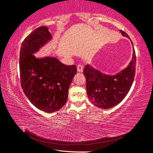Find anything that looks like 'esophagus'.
<instances>
[{"instance_id":"esophagus-1","label":"esophagus","mask_w":153,"mask_h":153,"mask_svg":"<svg viewBox=\"0 0 153 153\" xmlns=\"http://www.w3.org/2000/svg\"><path fill=\"white\" fill-rule=\"evenodd\" d=\"M77 72H79V73H81V72L83 71V67L81 65H77Z\"/></svg>"}]
</instances>
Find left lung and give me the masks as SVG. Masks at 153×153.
Segmentation results:
<instances>
[{"instance_id": "left-lung-1", "label": "left lung", "mask_w": 153, "mask_h": 153, "mask_svg": "<svg viewBox=\"0 0 153 153\" xmlns=\"http://www.w3.org/2000/svg\"><path fill=\"white\" fill-rule=\"evenodd\" d=\"M123 36L129 38L123 31ZM133 46V43L131 42ZM136 53L133 48L132 59L126 68L115 75L103 74L90 65H86L84 74L86 80V92L89 100L95 106L107 109L122 101L130 90L136 72Z\"/></svg>"}]
</instances>
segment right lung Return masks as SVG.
Masks as SVG:
<instances>
[{"label": "right lung", "mask_w": 153, "mask_h": 153, "mask_svg": "<svg viewBox=\"0 0 153 153\" xmlns=\"http://www.w3.org/2000/svg\"><path fill=\"white\" fill-rule=\"evenodd\" d=\"M52 40L47 27L36 28L25 38L19 54L23 91L36 108L46 113L55 112L63 107L77 73L76 65H64L53 56L34 55Z\"/></svg>", "instance_id": "1"}]
</instances>
